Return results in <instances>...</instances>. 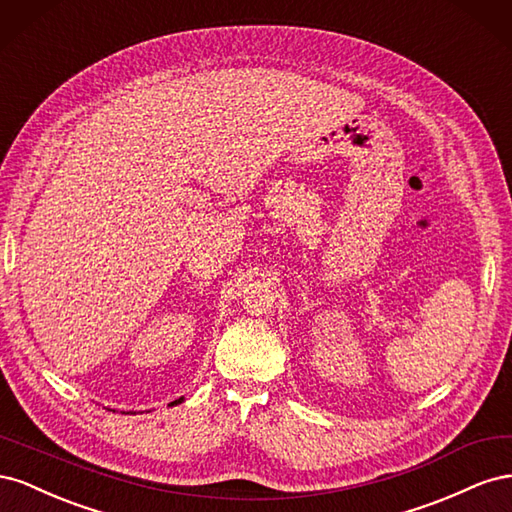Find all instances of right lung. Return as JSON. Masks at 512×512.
<instances>
[{
    "label": "right lung",
    "instance_id": "add662e5",
    "mask_svg": "<svg viewBox=\"0 0 512 512\" xmlns=\"http://www.w3.org/2000/svg\"><path fill=\"white\" fill-rule=\"evenodd\" d=\"M181 401H183V397H179V399H175V401H170L168 406H177V404H181Z\"/></svg>",
    "mask_w": 512,
    "mask_h": 512
}]
</instances>
